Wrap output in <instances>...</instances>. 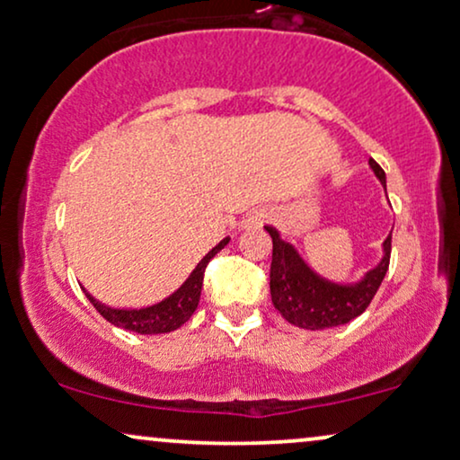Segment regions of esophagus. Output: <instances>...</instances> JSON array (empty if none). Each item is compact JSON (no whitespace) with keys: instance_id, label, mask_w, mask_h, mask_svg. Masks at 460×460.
Returning a JSON list of instances; mask_svg holds the SVG:
<instances>
[{"instance_id":"esophagus-1","label":"esophagus","mask_w":460,"mask_h":460,"mask_svg":"<svg viewBox=\"0 0 460 460\" xmlns=\"http://www.w3.org/2000/svg\"><path fill=\"white\" fill-rule=\"evenodd\" d=\"M269 220V212L265 208H254V210H250L246 217L242 220V229H259Z\"/></svg>"}]
</instances>
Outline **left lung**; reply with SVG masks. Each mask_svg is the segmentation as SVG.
I'll return each mask as SVG.
<instances>
[{"mask_svg":"<svg viewBox=\"0 0 460 460\" xmlns=\"http://www.w3.org/2000/svg\"><path fill=\"white\" fill-rule=\"evenodd\" d=\"M370 168L387 191L383 168L375 159H370ZM265 231L273 242L271 273H269L271 301L284 320L298 328L326 330L342 326L362 315L389 269L391 234L383 242V259L375 269L366 271L364 278L353 284H339L315 273L290 242L281 240L275 226L267 225Z\"/></svg>","mask_w":460,"mask_h":460,"instance_id":"8db88e82","label":"left lung"}]
</instances>
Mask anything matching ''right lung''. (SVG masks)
Listing matches in <instances>:
<instances>
[{"mask_svg": "<svg viewBox=\"0 0 460 460\" xmlns=\"http://www.w3.org/2000/svg\"><path fill=\"white\" fill-rule=\"evenodd\" d=\"M226 243H229V237L220 240L217 246H214L210 252H208L204 259L198 262V267L193 269L191 275L182 281L179 290H174L168 298L159 301L151 307L143 309H113L107 307V305L98 303L92 294L85 292L88 301L94 305V309L105 317L107 322H111L113 326L130 330V332L138 334H166L172 332V330L181 328L189 317L193 315V311L198 309L199 305V294H201V284H204V271L208 267L210 259H214L220 250H223Z\"/></svg>", "mask_w": 460, "mask_h": 460, "instance_id": "obj_1", "label": "right lung"}]
</instances>
